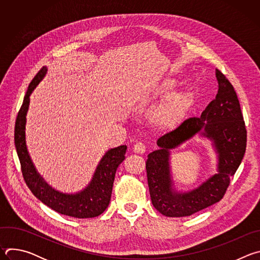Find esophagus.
<instances>
[{"label":"esophagus","mask_w":260,"mask_h":260,"mask_svg":"<svg viewBox=\"0 0 260 260\" xmlns=\"http://www.w3.org/2000/svg\"><path fill=\"white\" fill-rule=\"evenodd\" d=\"M145 150H146V146L143 142H138L133 147V151L138 154H143L145 152Z\"/></svg>","instance_id":"34e87169"}]
</instances>
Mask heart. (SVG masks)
<instances>
[{
	"instance_id": "1",
	"label": "heart",
	"mask_w": 260,
	"mask_h": 260,
	"mask_svg": "<svg viewBox=\"0 0 260 260\" xmlns=\"http://www.w3.org/2000/svg\"><path fill=\"white\" fill-rule=\"evenodd\" d=\"M177 85L175 79H166L161 81L152 92L150 99L146 100L145 103L168 95L169 93L175 90ZM189 102L190 95L187 92L174 91L170 93L157 112L156 119L158 125L164 129L174 128L181 121Z\"/></svg>"
}]
</instances>
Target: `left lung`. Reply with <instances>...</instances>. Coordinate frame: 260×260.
I'll use <instances>...</instances> for the list:
<instances>
[{
  "mask_svg": "<svg viewBox=\"0 0 260 260\" xmlns=\"http://www.w3.org/2000/svg\"><path fill=\"white\" fill-rule=\"evenodd\" d=\"M215 75L218 92L200 118L184 120L176 129L160 137L159 149L148 154L147 180L154 208L168 217L190 216L223 198L246 151L247 131L240 102L232 83L219 70ZM196 134L212 142L217 154V173L189 192L173 187L170 172V150Z\"/></svg>",
  "mask_w": 260,
  "mask_h": 260,
  "instance_id": "8db88e82",
  "label": "left lung"
}]
</instances>
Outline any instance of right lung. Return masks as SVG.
<instances>
[{
	"instance_id": "obj_1",
	"label": "right lung",
	"mask_w": 260,
	"mask_h": 260,
	"mask_svg": "<svg viewBox=\"0 0 260 260\" xmlns=\"http://www.w3.org/2000/svg\"><path fill=\"white\" fill-rule=\"evenodd\" d=\"M47 74V67H43L28 85L23 103L18 112L14 143L20 161L23 179L32 194L55 212L75 218H92L101 215L109 206L112 194L113 182L118 166L124 160L126 145L109 149L101 158L93 176L87 186L76 193H64L54 188L38 173L27 151L25 142L26 114L29 96Z\"/></svg>"
}]
</instances>
